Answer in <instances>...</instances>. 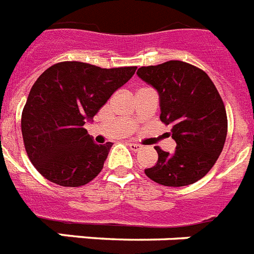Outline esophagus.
<instances>
[{
  "mask_svg": "<svg viewBox=\"0 0 254 254\" xmlns=\"http://www.w3.org/2000/svg\"><path fill=\"white\" fill-rule=\"evenodd\" d=\"M128 147L131 148L132 151L137 152V151H140L141 148H143V145H141V144H137V143H128Z\"/></svg>",
  "mask_w": 254,
  "mask_h": 254,
  "instance_id": "1",
  "label": "esophagus"
}]
</instances>
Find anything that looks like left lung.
I'll return each mask as SVG.
<instances>
[{
  "instance_id": "1",
  "label": "left lung",
  "mask_w": 254,
  "mask_h": 254,
  "mask_svg": "<svg viewBox=\"0 0 254 254\" xmlns=\"http://www.w3.org/2000/svg\"><path fill=\"white\" fill-rule=\"evenodd\" d=\"M136 73L159 92L160 119L172 127L177 143L173 153L155 147L159 160L144 170L147 177L173 188L199 181L226 143L228 122L218 89L207 73L180 60L141 66Z\"/></svg>"
}]
</instances>
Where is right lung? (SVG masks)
<instances>
[{
	"label": "right lung",
	"instance_id": "right-lung-1",
	"mask_svg": "<svg viewBox=\"0 0 254 254\" xmlns=\"http://www.w3.org/2000/svg\"><path fill=\"white\" fill-rule=\"evenodd\" d=\"M135 70L63 62L40 74L22 111L21 127L28 159L44 178L78 188L98 176L113 143L95 144L84 125Z\"/></svg>",
	"mask_w": 254,
	"mask_h": 254
}]
</instances>
